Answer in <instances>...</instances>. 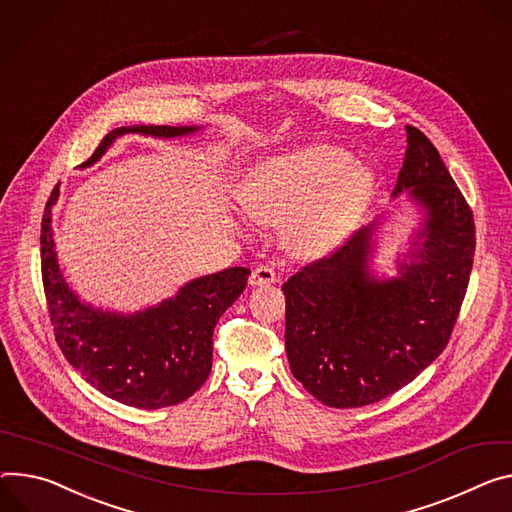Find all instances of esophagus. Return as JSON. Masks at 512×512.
Instances as JSON below:
<instances>
[{
	"instance_id": "1",
	"label": "esophagus",
	"mask_w": 512,
	"mask_h": 512,
	"mask_svg": "<svg viewBox=\"0 0 512 512\" xmlns=\"http://www.w3.org/2000/svg\"><path fill=\"white\" fill-rule=\"evenodd\" d=\"M251 286H269V284H275L277 282V275L271 267L267 265H259L253 269L251 273Z\"/></svg>"
}]
</instances>
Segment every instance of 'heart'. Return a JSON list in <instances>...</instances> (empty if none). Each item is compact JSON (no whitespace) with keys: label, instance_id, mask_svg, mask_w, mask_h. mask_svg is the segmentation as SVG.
<instances>
[{"label":"heart","instance_id":"b5f03b06","mask_svg":"<svg viewBox=\"0 0 512 512\" xmlns=\"http://www.w3.org/2000/svg\"><path fill=\"white\" fill-rule=\"evenodd\" d=\"M376 175L345 149L310 145L253 165L237 188L241 210L259 224L280 226L302 259L333 253L357 226Z\"/></svg>","mask_w":512,"mask_h":512}]
</instances>
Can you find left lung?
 Segmentation results:
<instances>
[{
	"label": "left lung",
	"instance_id": "1",
	"mask_svg": "<svg viewBox=\"0 0 512 512\" xmlns=\"http://www.w3.org/2000/svg\"><path fill=\"white\" fill-rule=\"evenodd\" d=\"M406 143L394 208L282 286L292 374L333 408L374 404L429 367L449 341L470 282L472 210L429 138L406 126ZM404 207L417 226L390 276L375 257Z\"/></svg>",
	"mask_w": 512,
	"mask_h": 512
}]
</instances>
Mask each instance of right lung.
I'll use <instances>...</instances> for the list:
<instances>
[{"instance_id":"obj_1","label":"right lung","mask_w":512,"mask_h":512,"mask_svg":"<svg viewBox=\"0 0 512 512\" xmlns=\"http://www.w3.org/2000/svg\"><path fill=\"white\" fill-rule=\"evenodd\" d=\"M204 130L206 126H122L104 136L81 169L96 165L124 134L177 141ZM57 200L59 183L44 208L40 259L44 294L63 355L89 386L120 404L155 410L188 400L210 376L214 327L243 294L251 271L230 267L194 277L175 296L134 312L96 306L77 294L59 265L53 230Z\"/></svg>"}]
</instances>
